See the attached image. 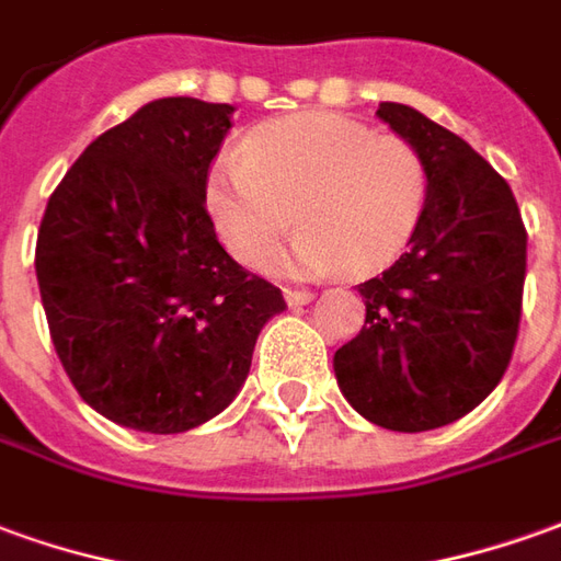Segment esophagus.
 Here are the masks:
<instances>
[{
  "mask_svg": "<svg viewBox=\"0 0 561 561\" xmlns=\"http://www.w3.org/2000/svg\"><path fill=\"white\" fill-rule=\"evenodd\" d=\"M284 299H287L289 308H302V305H308L314 299V293H308V289H287Z\"/></svg>",
  "mask_w": 561,
  "mask_h": 561,
  "instance_id": "obj_1",
  "label": "esophagus"
}]
</instances>
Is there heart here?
I'll return each instance as SVG.
<instances>
[{
  "label": "heart",
  "mask_w": 561,
  "mask_h": 561,
  "mask_svg": "<svg viewBox=\"0 0 561 561\" xmlns=\"http://www.w3.org/2000/svg\"><path fill=\"white\" fill-rule=\"evenodd\" d=\"M431 192L427 161L403 137H373L360 122L305 112L256 127L241 156L216 161L207 210L238 262L287 274H373L419 229Z\"/></svg>",
  "instance_id": "b5f03b06"
}]
</instances>
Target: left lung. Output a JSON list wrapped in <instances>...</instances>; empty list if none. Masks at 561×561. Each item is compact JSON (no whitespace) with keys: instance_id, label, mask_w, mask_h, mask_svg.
<instances>
[{"instance_id":"8db88e82","label":"left lung","mask_w":561,"mask_h":561,"mask_svg":"<svg viewBox=\"0 0 561 561\" xmlns=\"http://www.w3.org/2000/svg\"><path fill=\"white\" fill-rule=\"evenodd\" d=\"M376 115L424 156L431 192L409 250L357 287L366 327L332 369L363 419L419 434L465 419L507 373L528 238L507 180L458 134L403 103Z\"/></svg>"}]
</instances>
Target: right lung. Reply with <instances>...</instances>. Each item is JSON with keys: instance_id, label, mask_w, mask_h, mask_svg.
<instances>
[{"instance_id": "1", "label": "right lung", "mask_w": 561, "mask_h": 561, "mask_svg": "<svg viewBox=\"0 0 561 561\" xmlns=\"http://www.w3.org/2000/svg\"><path fill=\"white\" fill-rule=\"evenodd\" d=\"M229 103L161 96L100 134L48 198L36 277L84 403L146 434L219 415L247 381L280 289L222 250L207 170Z\"/></svg>"}]
</instances>
